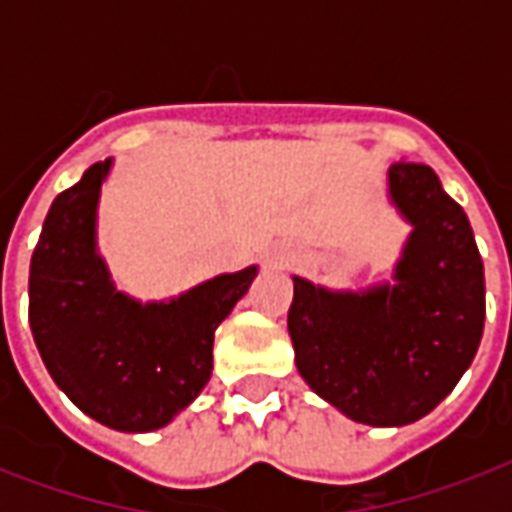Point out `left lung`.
<instances>
[{
    "label": "left lung",
    "instance_id": "obj_1",
    "mask_svg": "<svg viewBox=\"0 0 512 512\" xmlns=\"http://www.w3.org/2000/svg\"><path fill=\"white\" fill-rule=\"evenodd\" d=\"M388 196L412 225L393 281L332 292L292 276L287 327L303 380L345 417L398 428L433 412L484 335V263L462 207L428 164L396 162Z\"/></svg>",
    "mask_w": 512,
    "mask_h": 512
}]
</instances>
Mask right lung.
Instances as JSON below:
<instances>
[{
    "label": "right lung",
    "mask_w": 512,
    "mask_h": 512,
    "mask_svg": "<svg viewBox=\"0 0 512 512\" xmlns=\"http://www.w3.org/2000/svg\"><path fill=\"white\" fill-rule=\"evenodd\" d=\"M111 162L92 164L52 201L31 255L28 324L55 385L87 417L122 433H151L209 382L215 329L247 295L257 265L164 303L119 292L95 239Z\"/></svg>",
    "instance_id": "right-lung-1"
}]
</instances>
